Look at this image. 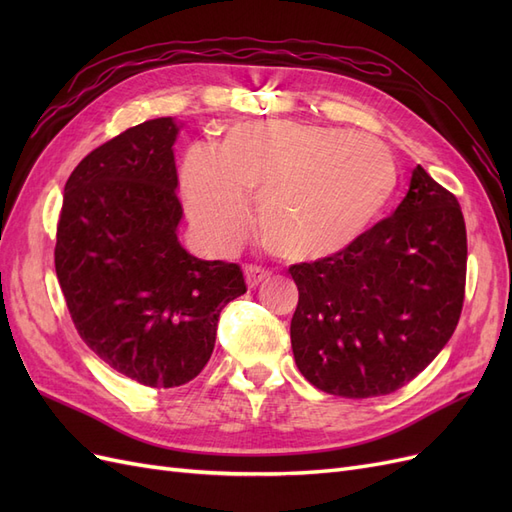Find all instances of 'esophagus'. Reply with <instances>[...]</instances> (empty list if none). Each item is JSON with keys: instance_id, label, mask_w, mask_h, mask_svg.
<instances>
[{"instance_id": "obj_1", "label": "esophagus", "mask_w": 512, "mask_h": 512, "mask_svg": "<svg viewBox=\"0 0 512 512\" xmlns=\"http://www.w3.org/2000/svg\"><path fill=\"white\" fill-rule=\"evenodd\" d=\"M243 275H245L247 288H258L262 282L269 280V271L260 269V267H245Z\"/></svg>"}]
</instances>
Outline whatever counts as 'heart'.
<instances>
[{
    "label": "heart",
    "mask_w": 512,
    "mask_h": 512,
    "mask_svg": "<svg viewBox=\"0 0 512 512\" xmlns=\"http://www.w3.org/2000/svg\"><path fill=\"white\" fill-rule=\"evenodd\" d=\"M399 183L378 138L292 119L230 126L181 164V194L198 239L226 254L241 243L256 196L260 241L292 262L348 252L391 207Z\"/></svg>",
    "instance_id": "b5f03b06"
}]
</instances>
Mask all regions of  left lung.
I'll return each mask as SVG.
<instances>
[{
  "label": "left lung",
  "instance_id": "obj_1",
  "mask_svg": "<svg viewBox=\"0 0 512 512\" xmlns=\"http://www.w3.org/2000/svg\"><path fill=\"white\" fill-rule=\"evenodd\" d=\"M468 241L457 198L423 166L406 198L348 252L292 265L297 367L337 397L389 395L451 339L463 305Z\"/></svg>",
  "mask_w": 512,
  "mask_h": 512
}]
</instances>
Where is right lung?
I'll return each mask as SVG.
<instances>
[{"mask_svg": "<svg viewBox=\"0 0 512 512\" xmlns=\"http://www.w3.org/2000/svg\"><path fill=\"white\" fill-rule=\"evenodd\" d=\"M179 130L175 117L149 119L91 151L66 181L57 224L55 271L76 331L153 389L203 371L220 312L245 294L237 265L200 260L177 237Z\"/></svg>", "mask_w": 512, "mask_h": 512, "instance_id": "right-lung-1", "label": "right lung"}]
</instances>
